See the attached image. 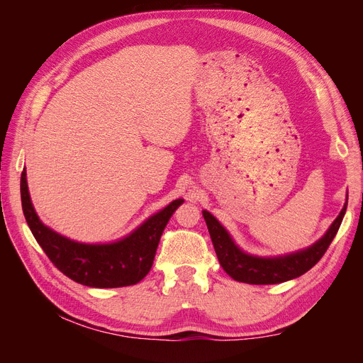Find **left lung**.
<instances>
[{"instance_id":"1","label":"left lung","mask_w":363,"mask_h":363,"mask_svg":"<svg viewBox=\"0 0 363 363\" xmlns=\"http://www.w3.org/2000/svg\"><path fill=\"white\" fill-rule=\"evenodd\" d=\"M345 211L347 203L325 235L320 240H316L313 245L277 257H259L247 255L235 244L232 236L228 235L227 230L212 213L203 211V216L208 233H211L218 260L230 277L236 281L250 284H276L303 276L304 272L309 271L320 262L328 245L335 239L340 223L344 219Z\"/></svg>"}]
</instances>
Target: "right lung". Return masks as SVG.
Returning a JSON list of instances; mask_svg holds the SVG:
<instances>
[{
    "instance_id": "obj_1",
    "label": "right lung",
    "mask_w": 363,
    "mask_h": 363,
    "mask_svg": "<svg viewBox=\"0 0 363 363\" xmlns=\"http://www.w3.org/2000/svg\"><path fill=\"white\" fill-rule=\"evenodd\" d=\"M21 201L26 221L38 244L59 271L89 288H123L139 283L150 272L160 236L183 200H174L150 216L128 236L112 244H83L43 224L31 204L26 168L21 174Z\"/></svg>"
}]
</instances>
